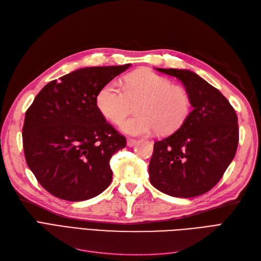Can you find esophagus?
Returning a JSON list of instances; mask_svg holds the SVG:
<instances>
[{
	"instance_id": "esophagus-1",
	"label": "esophagus",
	"mask_w": 261,
	"mask_h": 261,
	"mask_svg": "<svg viewBox=\"0 0 261 261\" xmlns=\"http://www.w3.org/2000/svg\"><path fill=\"white\" fill-rule=\"evenodd\" d=\"M136 143H137L136 139H133V138H128V139H127V146H128V147L135 146Z\"/></svg>"
}]
</instances>
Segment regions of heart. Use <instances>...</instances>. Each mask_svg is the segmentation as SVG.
I'll return each mask as SVG.
<instances>
[{"instance_id": "obj_1", "label": "heart", "mask_w": 261, "mask_h": 261, "mask_svg": "<svg viewBox=\"0 0 261 261\" xmlns=\"http://www.w3.org/2000/svg\"><path fill=\"white\" fill-rule=\"evenodd\" d=\"M100 113L109 122L121 123L133 103H138L134 115L121 124L132 136L177 130L192 111V98L186 89L151 70H137L126 77L124 87L117 82L105 85L97 94Z\"/></svg>"}]
</instances>
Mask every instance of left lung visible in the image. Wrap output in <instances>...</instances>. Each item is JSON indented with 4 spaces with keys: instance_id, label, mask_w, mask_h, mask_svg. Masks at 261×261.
I'll use <instances>...</instances> for the list:
<instances>
[{
    "instance_id": "obj_1",
    "label": "left lung",
    "mask_w": 261,
    "mask_h": 261,
    "mask_svg": "<svg viewBox=\"0 0 261 261\" xmlns=\"http://www.w3.org/2000/svg\"><path fill=\"white\" fill-rule=\"evenodd\" d=\"M156 70L181 82L192 98L193 111L175 133L154 143L150 183L173 197L202 195L218 184L234 159L238 115L222 93L191 70Z\"/></svg>"
}]
</instances>
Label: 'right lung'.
Wrapping results in <instances>:
<instances>
[{"instance_id": "right-lung-1", "label": "right lung", "mask_w": 261, "mask_h": 261, "mask_svg": "<svg viewBox=\"0 0 261 261\" xmlns=\"http://www.w3.org/2000/svg\"><path fill=\"white\" fill-rule=\"evenodd\" d=\"M130 65L77 69L46 84L26 111V162L46 192L68 201L101 194L112 180L110 159L126 138L98 110L100 89Z\"/></svg>"}]
</instances>
